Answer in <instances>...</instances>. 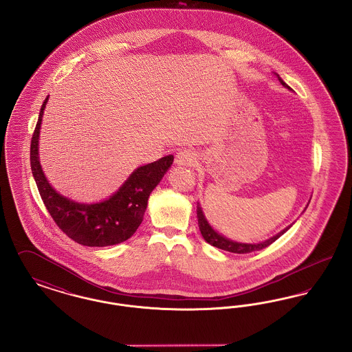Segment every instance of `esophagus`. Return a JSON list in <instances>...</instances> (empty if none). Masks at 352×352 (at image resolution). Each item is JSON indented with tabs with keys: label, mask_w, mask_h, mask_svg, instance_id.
Here are the masks:
<instances>
[{
	"label": "esophagus",
	"mask_w": 352,
	"mask_h": 352,
	"mask_svg": "<svg viewBox=\"0 0 352 352\" xmlns=\"http://www.w3.org/2000/svg\"><path fill=\"white\" fill-rule=\"evenodd\" d=\"M177 165H182V166H192L197 162V157L195 153L190 149H184L177 154L175 158Z\"/></svg>",
	"instance_id": "obj_1"
}]
</instances>
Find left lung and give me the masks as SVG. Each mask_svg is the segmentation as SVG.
Wrapping results in <instances>:
<instances>
[{
	"mask_svg": "<svg viewBox=\"0 0 352 352\" xmlns=\"http://www.w3.org/2000/svg\"><path fill=\"white\" fill-rule=\"evenodd\" d=\"M276 75H277V74H276ZM277 78H278L280 83L283 84L285 88L292 89V88L280 78V75H277ZM307 206H309V204H307ZM307 206L305 207V210L307 208ZM197 215H198V226H199L201 236H203V239H204L208 244L217 247L219 250H223V251L240 253V254L251 253V252L260 251V250L267 248L268 245H270L272 243H274L280 236H283V234L292 227V224H290L289 227L284 228L281 232L272 236L270 239L265 240V241H261V243H237V241H234V240H231V239H228V237L219 234V232H217V231L210 226V223L207 221V219H206L204 214H203V210H201L199 203H198V206H197Z\"/></svg>",
	"mask_w": 352,
	"mask_h": 352,
	"instance_id": "left-lung-1",
	"label": "left lung"
}]
</instances>
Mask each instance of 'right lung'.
I'll return each instance as SVG.
<instances>
[{"label": "right lung", "instance_id": "right-lung-1", "mask_svg": "<svg viewBox=\"0 0 352 352\" xmlns=\"http://www.w3.org/2000/svg\"><path fill=\"white\" fill-rule=\"evenodd\" d=\"M47 101L49 96L41 107L32 137L30 164L35 184L51 218L69 239L82 245L108 247L128 240L142 223L149 195L173 165L174 157L170 154L135 168L118 191L105 201H71L49 184L39 162V131Z\"/></svg>", "mask_w": 352, "mask_h": 352}]
</instances>
